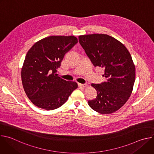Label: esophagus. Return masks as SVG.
<instances>
[{"label":"esophagus","mask_w":154,"mask_h":154,"mask_svg":"<svg viewBox=\"0 0 154 154\" xmlns=\"http://www.w3.org/2000/svg\"><path fill=\"white\" fill-rule=\"evenodd\" d=\"M78 86L80 88H83L85 86V84H82V83H78Z\"/></svg>","instance_id":"1"}]
</instances>
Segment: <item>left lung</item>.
I'll list each match as a JSON object with an SVG mask.
<instances>
[{
	"label": "left lung",
	"instance_id": "1",
	"mask_svg": "<svg viewBox=\"0 0 154 154\" xmlns=\"http://www.w3.org/2000/svg\"><path fill=\"white\" fill-rule=\"evenodd\" d=\"M80 45L95 67L104 68L106 81L92 83L97 95L89 106L100 114H111L128 100L135 80V67L125 46L106 34L79 36Z\"/></svg>",
	"mask_w": 154,
	"mask_h": 154
}]
</instances>
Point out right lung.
<instances>
[{
	"mask_svg": "<svg viewBox=\"0 0 154 154\" xmlns=\"http://www.w3.org/2000/svg\"><path fill=\"white\" fill-rule=\"evenodd\" d=\"M77 42L74 36H51L36 42L28 51L21 71L22 83L27 97L38 107L57 109L77 88L76 82L56 74L64 55Z\"/></svg>",
	"mask_w": 154,
	"mask_h": 154,
	"instance_id": "right-lung-1",
	"label": "right lung"
}]
</instances>
